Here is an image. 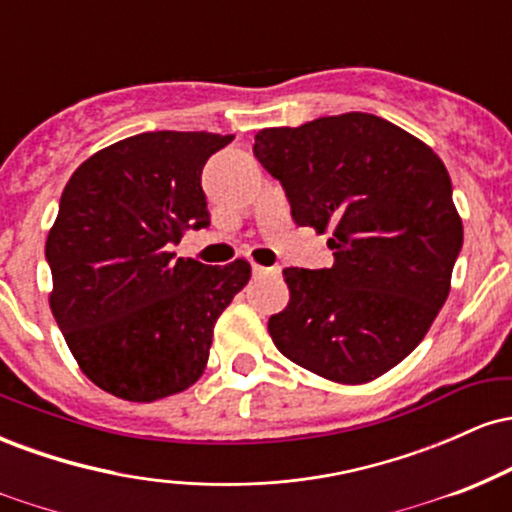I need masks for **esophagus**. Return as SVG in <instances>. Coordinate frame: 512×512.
Segmentation results:
<instances>
[{"mask_svg": "<svg viewBox=\"0 0 512 512\" xmlns=\"http://www.w3.org/2000/svg\"><path fill=\"white\" fill-rule=\"evenodd\" d=\"M279 267H260V264H252V274L255 276H279Z\"/></svg>", "mask_w": 512, "mask_h": 512, "instance_id": "obj_1", "label": "esophagus"}]
</instances>
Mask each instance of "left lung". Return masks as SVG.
Segmentation results:
<instances>
[{
  "label": "left lung",
  "mask_w": 512,
  "mask_h": 512,
  "mask_svg": "<svg viewBox=\"0 0 512 512\" xmlns=\"http://www.w3.org/2000/svg\"><path fill=\"white\" fill-rule=\"evenodd\" d=\"M257 161L298 226L327 240V269H284L291 301L269 317L276 349L344 385L395 368L426 337L462 250L452 182L431 146L368 113L262 129Z\"/></svg>",
  "instance_id": "8db88e82"
}]
</instances>
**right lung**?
<instances>
[{
    "instance_id": "obj_1",
    "label": "right lung",
    "mask_w": 512,
    "mask_h": 512,
    "mask_svg": "<svg viewBox=\"0 0 512 512\" xmlns=\"http://www.w3.org/2000/svg\"><path fill=\"white\" fill-rule=\"evenodd\" d=\"M233 134L144 132L93 154L69 178L45 243L50 308L91 383L129 402L195 385L219 315L250 264L209 267L170 252L207 228L202 168Z\"/></svg>"
}]
</instances>
